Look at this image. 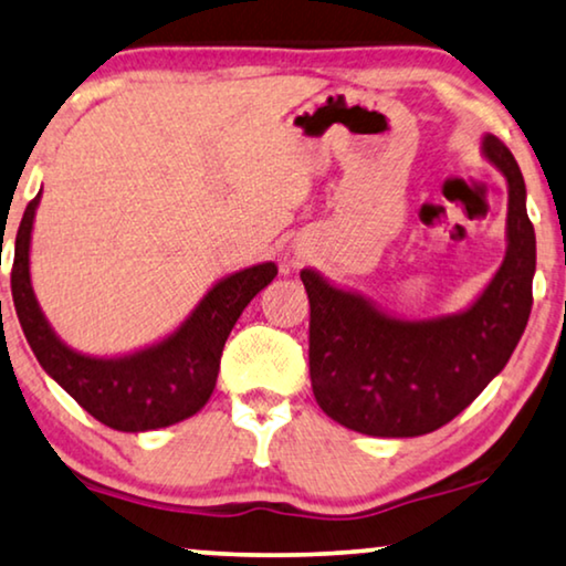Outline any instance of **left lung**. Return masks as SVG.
Returning <instances> with one entry per match:
<instances>
[{"label": "left lung", "mask_w": 566, "mask_h": 566, "mask_svg": "<svg viewBox=\"0 0 566 566\" xmlns=\"http://www.w3.org/2000/svg\"><path fill=\"white\" fill-rule=\"evenodd\" d=\"M482 157L507 182V250L463 312L405 319L312 268L301 270L312 306L308 374L316 405L347 430L415 438L443 428L505 368L528 324L536 234L525 182L500 138H482Z\"/></svg>", "instance_id": "obj_1"}]
</instances>
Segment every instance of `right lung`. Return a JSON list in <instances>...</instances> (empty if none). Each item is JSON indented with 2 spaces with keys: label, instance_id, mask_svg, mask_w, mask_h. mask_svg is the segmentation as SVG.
<instances>
[{
  "label": "right lung",
  "instance_id": "add662e5",
  "mask_svg": "<svg viewBox=\"0 0 566 566\" xmlns=\"http://www.w3.org/2000/svg\"><path fill=\"white\" fill-rule=\"evenodd\" d=\"M41 192L30 200L14 237L12 298L18 319L45 374L107 428L146 432L182 422L206 407L219 378L231 327L247 304L277 275L262 262L221 277L188 319L144 350L95 358L69 347L45 319L30 283V239Z\"/></svg>",
  "mask_w": 566,
  "mask_h": 566
}]
</instances>
